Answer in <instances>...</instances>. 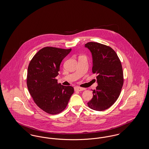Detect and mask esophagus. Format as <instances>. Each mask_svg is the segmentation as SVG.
<instances>
[{"instance_id":"1","label":"esophagus","mask_w":149,"mask_h":149,"mask_svg":"<svg viewBox=\"0 0 149 149\" xmlns=\"http://www.w3.org/2000/svg\"><path fill=\"white\" fill-rule=\"evenodd\" d=\"M74 89H75V91H78V92L83 91H84V90H85L84 88H80V87H79V86H75V87L74 88Z\"/></svg>"}]
</instances>
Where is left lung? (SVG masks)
<instances>
[{
    "instance_id": "obj_1",
    "label": "left lung",
    "mask_w": 149,
    "mask_h": 149,
    "mask_svg": "<svg viewBox=\"0 0 149 149\" xmlns=\"http://www.w3.org/2000/svg\"><path fill=\"white\" fill-rule=\"evenodd\" d=\"M92 53V72L97 74L98 86L93 90V97L88 107L102 111L112 106L120 96L123 84V74L120 60L111 47L97 42L85 45Z\"/></svg>"
}]
</instances>
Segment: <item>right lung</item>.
Segmentation results:
<instances>
[{"label": "right lung", "mask_w": 149, "mask_h": 149, "mask_svg": "<svg viewBox=\"0 0 149 149\" xmlns=\"http://www.w3.org/2000/svg\"><path fill=\"white\" fill-rule=\"evenodd\" d=\"M71 51L45 47L36 54L29 64V92L37 106L47 113L56 114L63 111L74 92L72 86L61 85L55 79L62 60Z\"/></svg>", "instance_id": "right-lung-1"}]
</instances>
